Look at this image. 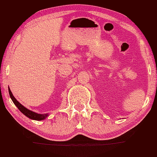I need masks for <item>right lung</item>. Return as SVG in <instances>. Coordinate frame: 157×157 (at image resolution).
Instances as JSON below:
<instances>
[{"instance_id": "right-lung-1", "label": "right lung", "mask_w": 157, "mask_h": 157, "mask_svg": "<svg viewBox=\"0 0 157 157\" xmlns=\"http://www.w3.org/2000/svg\"><path fill=\"white\" fill-rule=\"evenodd\" d=\"M8 92H9V94L10 98H11L12 101H13V103L15 104V105L18 108V109L21 111L22 113L23 114H25L26 117H28V118L31 119V120H37V121H40V120H43L47 117L48 116V114H37L35 113V112L31 111V110L27 109V108L24 107L23 105H22L21 103L17 101L16 99L14 98V96L13 95L11 91H10V88L8 87Z\"/></svg>"}]
</instances>
